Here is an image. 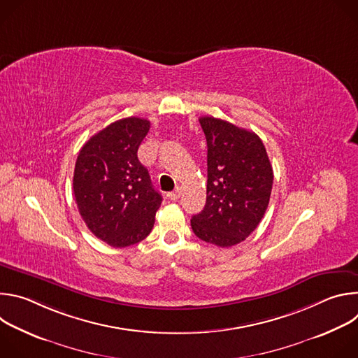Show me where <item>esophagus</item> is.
<instances>
[{
    "instance_id": "1",
    "label": "esophagus",
    "mask_w": 358,
    "mask_h": 358,
    "mask_svg": "<svg viewBox=\"0 0 358 358\" xmlns=\"http://www.w3.org/2000/svg\"><path fill=\"white\" fill-rule=\"evenodd\" d=\"M167 196H169L171 201H177V199L181 196V188H180V187H177L173 192H169V194H167Z\"/></svg>"
}]
</instances>
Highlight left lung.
<instances>
[{
  "label": "left lung",
  "mask_w": 358,
  "mask_h": 358,
  "mask_svg": "<svg viewBox=\"0 0 358 358\" xmlns=\"http://www.w3.org/2000/svg\"><path fill=\"white\" fill-rule=\"evenodd\" d=\"M199 124L208 145L207 202L191 218V228L199 239L228 248L264 218L273 170L258 134L211 116L201 117Z\"/></svg>",
  "instance_id": "1"
}]
</instances>
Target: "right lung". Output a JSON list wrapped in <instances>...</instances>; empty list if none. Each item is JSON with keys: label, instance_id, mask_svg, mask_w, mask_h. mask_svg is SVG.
Masks as SVG:
<instances>
[{"label": "right lung", "instance_id": "right-lung-1", "mask_svg": "<svg viewBox=\"0 0 358 358\" xmlns=\"http://www.w3.org/2000/svg\"><path fill=\"white\" fill-rule=\"evenodd\" d=\"M150 130L140 117L117 120L80 148L73 173L78 210L90 232L113 248L143 241L152 229L162 195L151 185L137 150Z\"/></svg>", "mask_w": 358, "mask_h": 358}]
</instances>
